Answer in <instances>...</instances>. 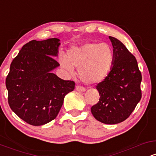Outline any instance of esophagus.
<instances>
[{"label":"esophagus","instance_id":"obj_1","mask_svg":"<svg viewBox=\"0 0 156 156\" xmlns=\"http://www.w3.org/2000/svg\"><path fill=\"white\" fill-rule=\"evenodd\" d=\"M76 89L77 91H78V92H83L86 91V89L84 88L83 87H81V86H79V85L76 86Z\"/></svg>","mask_w":156,"mask_h":156}]
</instances>
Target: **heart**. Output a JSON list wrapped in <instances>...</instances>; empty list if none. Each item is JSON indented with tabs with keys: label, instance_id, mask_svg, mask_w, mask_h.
Instances as JSON below:
<instances>
[{
	"label": "heart",
	"instance_id": "1",
	"mask_svg": "<svg viewBox=\"0 0 156 156\" xmlns=\"http://www.w3.org/2000/svg\"><path fill=\"white\" fill-rule=\"evenodd\" d=\"M59 63L64 69L73 73L74 68L86 83L103 81L108 75L114 61V52L107 43L89 42L80 47H73L67 55L61 54Z\"/></svg>",
	"mask_w": 156,
	"mask_h": 156
}]
</instances>
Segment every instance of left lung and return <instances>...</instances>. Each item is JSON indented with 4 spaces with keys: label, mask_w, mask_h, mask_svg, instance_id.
Listing matches in <instances>:
<instances>
[{
    "label": "left lung",
    "mask_w": 156,
    "mask_h": 156,
    "mask_svg": "<svg viewBox=\"0 0 156 156\" xmlns=\"http://www.w3.org/2000/svg\"><path fill=\"white\" fill-rule=\"evenodd\" d=\"M114 61L108 75L96 86L99 102L91 108L97 120L113 125L129 117L141 98V73L135 56L119 40L109 37Z\"/></svg>",
    "instance_id": "obj_1"
}]
</instances>
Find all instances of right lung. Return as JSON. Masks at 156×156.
I'll return each instance as SVG.
<instances>
[{
    "instance_id": "obj_1",
    "label": "right lung",
    "mask_w": 156,
    "mask_h": 156,
    "mask_svg": "<svg viewBox=\"0 0 156 156\" xmlns=\"http://www.w3.org/2000/svg\"><path fill=\"white\" fill-rule=\"evenodd\" d=\"M59 39L32 40L23 46L10 65L6 77L11 109L31 125H42L58 115L67 94L75 89L73 80H64L51 71L59 66Z\"/></svg>"
}]
</instances>
